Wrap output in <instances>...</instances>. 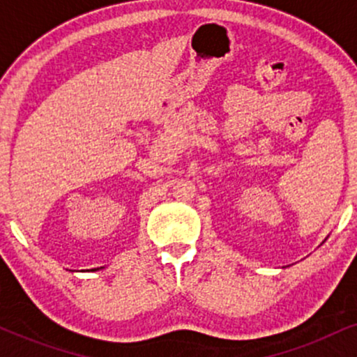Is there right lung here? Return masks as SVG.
<instances>
[{
	"mask_svg": "<svg viewBox=\"0 0 357 357\" xmlns=\"http://www.w3.org/2000/svg\"><path fill=\"white\" fill-rule=\"evenodd\" d=\"M100 268H104V267H100ZM93 270H99V268H93Z\"/></svg>",
	"mask_w": 357,
	"mask_h": 357,
	"instance_id": "obj_1",
	"label": "right lung"
}]
</instances>
